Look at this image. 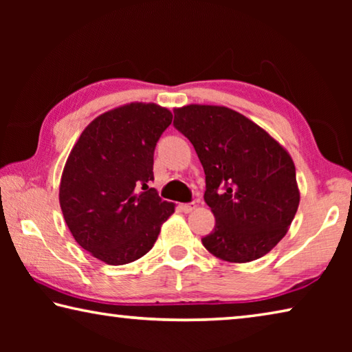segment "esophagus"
I'll return each instance as SVG.
<instances>
[{
  "instance_id": "34e87169",
  "label": "esophagus",
  "mask_w": 352,
  "mask_h": 352,
  "mask_svg": "<svg viewBox=\"0 0 352 352\" xmlns=\"http://www.w3.org/2000/svg\"><path fill=\"white\" fill-rule=\"evenodd\" d=\"M178 210H180L182 212H190L194 210V204H182V205H178Z\"/></svg>"
}]
</instances>
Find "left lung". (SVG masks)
<instances>
[{
    "mask_svg": "<svg viewBox=\"0 0 352 352\" xmlns=\"http://www.w3.org/2000/svg\"><path fill=\"white\" fill-rule=\"evenodd\" d=\"M174 115L204 166L205 201L216 217L201 243L228 262L262 258L287 233L300 204L290 155L226 107L186 105Z\"/></svg>",
    "mask_w": 352,
    "mask_h": 352,
    "instance_id": "8db88e82",
    "label": "left lung"
}]
</instances>
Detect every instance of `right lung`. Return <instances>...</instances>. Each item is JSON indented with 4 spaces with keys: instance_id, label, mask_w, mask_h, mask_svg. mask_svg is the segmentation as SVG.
Listing matches in <instances>:
<instances>
[{
    "instance_id": "obj_1",
    "label": "right lung",
    "mask_w": 352,
    "mask_h": 352,
    "mask_svg": "<svg viewBox=\"0 0 352 352\" xmlns=\"http://www.w3.org/2000/svg\"><path fill=\"white\" fill-rule=\"evenodd\" d=\"M170 122L168 109L129 104L94 119L71 151L58 199L71 234L94 258L140 259L174 212L151 188L155 147Z\"/></svg>"
}]
</instances>
